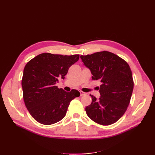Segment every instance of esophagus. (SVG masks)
I'll return each instance as SVG.
<instances>
[{"label": "esophagus", "mask_w": 155, "mask_h": 155, "mask_svg": "<svg viewBox=\"0 0 155 155\" xmlns=\"http://www.w3.org/2000/svg\"><path fill=\"white\" fill-rule=\"evenodd\" d=\"M86 94H86L85 92H83V91H80V96H84V95H86Z\"/></svg>", "instance_id": "34e87169"}]
</instances>
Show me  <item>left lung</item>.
Masks as SVG:
<instances>
[{
  "instance_id": "8db88e82",
  "label": "left lung",
  "mask_w": 155,
  "mask_h": 155,
  "mask_svg": "<svg viewBox=\"0 0 155 155\" xmlns=\"http://www.w3.org/2000/svg\"><path fill=\"white\" fill-rule=\"evenodd\" d=\"M80 58L91 70L93 80L101 83L98 88L99 99L90 94L92 103L85 108L87 114L102 125L116 122L127 110L133 91L134 81L129 65L122 58L107 51Z\"/></svg>"
}]
</instances>
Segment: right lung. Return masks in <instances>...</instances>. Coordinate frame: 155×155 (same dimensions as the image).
Listing matches in <instances>:
<instances>
[{"label":"right lung","instance_id":"right-lung-1","mask_svg":"<svg viewBox=\"0 0 155 155\" xmlns=\"http://www.w3.org/2000/svg\"><path fill=\"white\" fill-rule=\"evenodd\" d=\"M79 58V54L43 53L26 64L22 78L23 99L30 114L39 123L51 125L61 120L70 101L80 96L75 89L66 92L55 86Z\"/></svg>","mask_w":155,"mask_h":155}]
</instances>
